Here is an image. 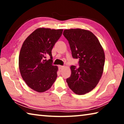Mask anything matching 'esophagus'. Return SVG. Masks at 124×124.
I'll return each mask as SVG.
<instances>
[{
    "label": "esophagus",
    "instance_id": "esophagus-1",
    "mask_svg": "<svg viewBox=\"0 0 124 124\" xmlns=\"http://www.w3.org/2000/svg\"><path fill=\"white\" fill-rule=\"evenodd\" d=\"M63 66H58V68H59V70H61L62 69H63Z\"/></svg>",
    "mask_w": 124,
    "mask_h": 124
}]
</instances>
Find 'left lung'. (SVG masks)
I'll use <instances>...</instances> for the list:
<instances>
[{
	"label": "left lung",
	"instance_id": "left-lung-1",
	"mask_svg": "<svg viewBox=\"0 0 124 124\" xmlns=\"http://www.w3.org/2000/svg\"><path fill=\"white\" fill-rule=\"evenodd\" d=\"M73 58H79V68L72 66L71 75L66 79L70 89L78 95H84L95 88L102 77L105 61L99 40L89 31L70 29L64 31Z\"/></svg>",
	"mask_w": 124,
	"mask_h": 124
}]
</instances>
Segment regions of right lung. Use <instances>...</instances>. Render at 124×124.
<instances>
[{"mask_svg":"<svg viewBox=\"0 0 124 124\" xmlns=\"http://www.w3.org/2000/svg\"><path fill=\"white\" fill-rule=\"evenodd\" d=\"M63 29L40 28L23 43L19 55V68L23 80L39 92L49 89L57 77V66L52 64L51 51L62 35ZM47 55L50 59L46 60Z\"/></svg>","mask_w":124,"mask_h":124,"instance_id":"1","label":"right lung"}]
</instances>
